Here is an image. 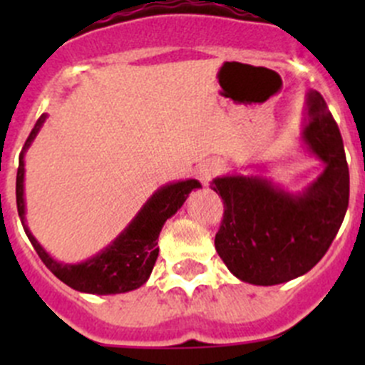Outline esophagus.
Here are the masks:
<instances>
[{"instance_id": "esophagus-1", "label": "esophagus", "mask_w": 365, "mask_h": 365, "mask_svg": "<svg viewBox=\"0 0 365 365\" xmlns=\"http://www.w3.org/2000/svg\"><path fill=\"white\" fill-rule=\"evenodd\" d=\"M219 171H220L219 162L208 160V162H205V164H201L200 168H197L196 175H197V178L201 180V183H203V185H208L210 180H212L215 175H219Z\"/></svg>"}]
</instances>
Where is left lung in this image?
<instances>
[{
  "label": "left lung",
  "instance_id": "1",
  "mask_svg": "<svg viewBox=\"0 0 365 365\" xmlns=\"http://www.w3.org/2000/svg\"><path fill=\"white\" fill-rule=\"evenodd\" d=\"M302 141L325 164L316 182L289 194L259 176H222L212 189L224 201L215 249L240 281L274 286L307 274L329 251L349 201V171L336 120L318 91L307 95Z\"/></svg>",
  "mask_w": 365,
  "mask_h": 365
}]
</instances>
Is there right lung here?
Returning <instances> with one entry per match:
<instances>
[{"mask_svg":"<svg viewBox=\"0 0 365 365\" xmlns=\"http://www.w3.org/2000/svg\"><path fill=\"white\" fill-rule=\"evenodd\" d=\"M43 121H46V114H42L36 120L35 127L26 139L24 148L19 157V169H17L16 180L17 212H19L21 222H23L29 242L35 247L40 259L43 261V264L60 281H63L65 284L77 289V292L91 293V295H116V293L138 289L139 286L148 281L157 256H159L157 240H159L162 226L169 217H173L182 208L190 190L200 189L201 183L197 180H183V182L160 187L146 201V205L134 217V220L125 227L123 233L104 251L95 254L93 257L83 261V263H60V261L53 259L46 252V249L36 242V238L33 237L28 224H26L24 215V152L29 148L33 139L36 138Z\"/></svg>","mask_w":365,"mask_h":365,"instance_id":"obj_1","label":"right lung"}]
</instances>
